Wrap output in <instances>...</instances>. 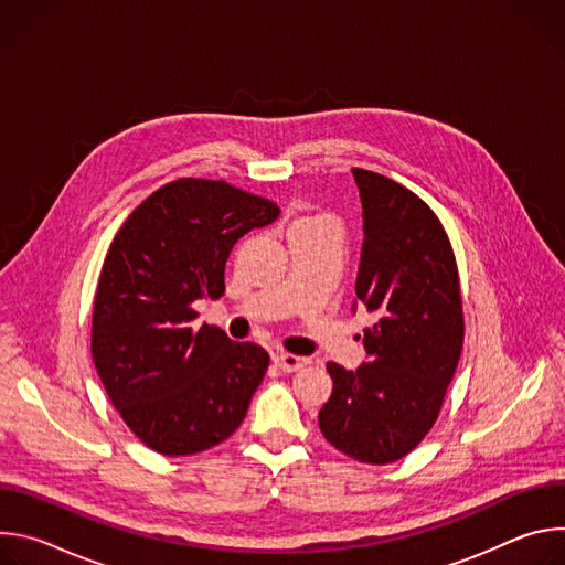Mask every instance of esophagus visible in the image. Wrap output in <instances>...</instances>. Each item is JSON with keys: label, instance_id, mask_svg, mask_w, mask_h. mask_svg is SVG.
<instances>
[{"label": "esophagus", "instance_id": "34e87169", "mask_svg": "<svg viewBox=\"0 0 565 565\" xmlns=\"http://www.w3.org/2000/svg\"><path fill=\"white\" fill-rule=\"evenodd\" d=\"M275 364L281 369V371H286V373H292V371H299V369H303L306 364H308V360L306 358H301V355H292V353H284V351H279V353H275Z\"/></svg>", "mask_w": 565, "mask_h": 565}]
</instances>
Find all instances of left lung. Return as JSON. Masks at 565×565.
I'll list each match as a JSON object with an SVG mask.
<instances>
[{
    "mask_svg": "<svg viewBox=\"0 0 565 565\" xmlns=\"http://www.w3.org/2000/svg\"><path fill=\"white\" fill-rule=\"evenodd\" d=\"M364 244L355 295L375 324L369 362H329L333 393L319 412L324 438L369 465L395 462L429 434L465 340L460 279L436 212L409 188L353 168Z\"/></svg>",
    "mask_w": 565,
    "mask_h": 565,
    "instance_id": "1",
    "label": "left lung"
}]
</instances>
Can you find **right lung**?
<instances>
[{
    "instance_id": "add662e5",
    "label": "right lung",
    "mask_w": 565,
    "mask_h": 565,
    "mask_svg": "<svg viewBox=\"0 0 565 565\" xmlns=\"http://www.w3.org/2000/svg\"><path fill=\"white\" fill-rule=\"evenodd\" d=\"M279 212L225 181L179 179L116 232L94 299L92 355L111 405L149 449L199 454L244 423L270 355L216 327L194 329L192 303L225 292L232 246Z\"/></svg>"
}]
</instances>
